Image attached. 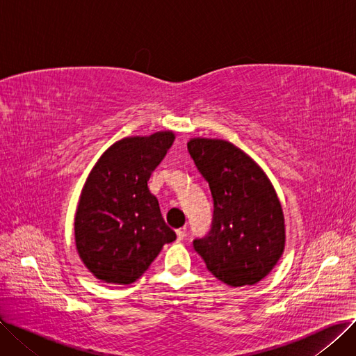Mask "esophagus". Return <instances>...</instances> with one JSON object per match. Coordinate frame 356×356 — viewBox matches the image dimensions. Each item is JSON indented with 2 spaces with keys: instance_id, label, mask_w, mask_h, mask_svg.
I'll list each match as a JSON object with an SVG mask.
<instances>
[{
  "instance_id": "34e87169",
  "label": "esophagus",
  "mask_w": 356,
  "mask_h": 356,
  "mask_svg": "<svg viewBox=\"0 0 356 356\" xmlns=\"http://www.w3.org/2000/svg\"><path fill=\"white\" fill-rule=\"evenodd\" d=\"M176 234H177V241H179V242L183 241L184 236H186V231H184V229H177Z\"/></svg>"
}]
</instances>
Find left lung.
Here are the masks:
<instances>
[{
    "label": "left lung",
    "mask_w": 356,
    "mask_h": 356,
    "mask_svg": "<svg viewBox=\"0 0 356 356\" xmlns=\"http://www.w3.org/2000/svg\"><path fill=\"white\" fill-rule=\"evenodd\" d=\"M188 149L213 197L212 228L193 241L196 252L231 287L261 282L286 245L284 213L270 179L229 141L192 138Z\"/></svg>",
    "instance_id": "left-lung-1"
}]
</instances>
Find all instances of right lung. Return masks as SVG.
<instances>
[{"instance_id":"obj_1","label":"right lung","mask_w":356,"mask_h":356,"mask_svg":"<svg viewBox=\"0 0 356 356\" xmlns=\"http://www.w3.org/2000/svg\"><path fill=\"white\" fill-rule=\"evenodd\" d=\"M175 141L173 131L112 144L89 173L74 215V242L101 282L131 284L176 234L147 181Z\"/></svg>"}]
</instances>
